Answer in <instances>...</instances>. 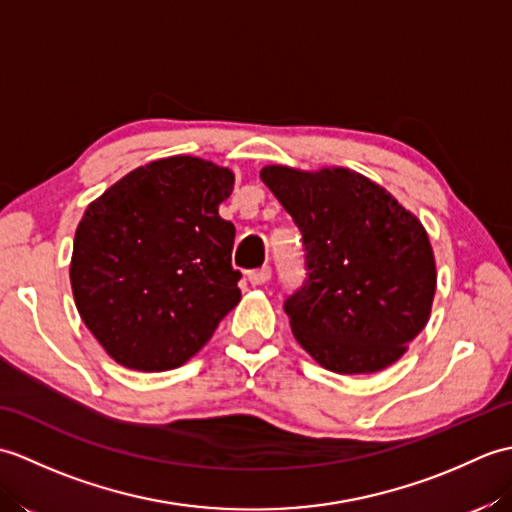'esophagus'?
Returning a JSON list of instances; mask_svg holds the SVG:
<instances>
[{
	"mask_svg": "<svg viewBox=\"0 0 512 512\" xmlns=\"http://www.w3.org/2000/svg\"><path fill=\"white\" fill-rule=\"evenodd\" d=\"M270 275H273V270H270V266H264V268H257V270H250L248 273V281L253 286H264L266 281L270 279Z\"/></svg>",
	"mask_w": 512,
	"mask_h": 512,
	"instance_id": "34e87169",
	"label": "esophagus"
}]
</instances>
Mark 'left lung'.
<instances>
[{"label":"left lung","instance_id":"8db88e82","mask_svg":"<svg viewBox=\"0 0 512 512\" xmlns=\"http://www.w3.org/2000/svg\"><path fill=\"white\" fill-rule=\"evenodd\" d=\"M259 176L303 235L306 281L284 301L299 345L336 374L396 363L427 325L436 295V262L418 217L350 169L273 165Z\"/></svg>","mask_w":512,"mask_h":512}]
</instances>
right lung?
<instances>
[{
    "label": "right lung",
    "mask_w": 512,
    "mask_h": 512,
    "mask_svg": "<svg viewBox=\"0 0 512 512\" xmlns=\"http://www.w3.org/2000/svg\"><path fill=\"white\" fill-rule=\"evenodd\" d=\"M231 169L173 156L138 167L94 200L76 226V310L116 363L180 367L211 339L242 292L235 226L217 213Z\"/></svg>",
    "instance_id": "right-lung-1"
}]
</instances>
